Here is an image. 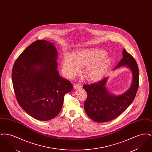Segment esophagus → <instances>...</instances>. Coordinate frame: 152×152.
I'll return each instance as SVG.
<instances>
[{
  "mask_svg": "<svg viewBox=\"0 0 152 152\" xmlns=\"http://www.w3.org/2000/svg\"><path fill=\"white\" fill-rule=\"evenodd\" d=\"M73 88L74 89H79V88H81V85L80 84H74L73 86Z\"/></svg>",
  "mask_w": 152,
  "mask_h": 152,
  "instance_id": "esophagus-1",
  "label": "esophagus"
}]
</instances>
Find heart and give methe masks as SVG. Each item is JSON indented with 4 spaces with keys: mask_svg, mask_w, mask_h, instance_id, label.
Wrapping results in <instances>:
<instances>
[{
    "mask_svg": "<svg viewBox=\"0 0 152 152\" xmlns=\"http://www.w3.org/2000/svg\"><path fill=\"white\" fill-rule=\"evenodd\" d=\"M107 52L99 48H83L72 55L65 53L62 60V69L67 77L72 78L80 72V66H86L84 75L89 81L100 80L110 64Z\"/></svg>",
    "mask_w": 152,
    "mask_h": 152,
    "instance_id": "heart-1",
    "label": "heart"
}]
</instances>
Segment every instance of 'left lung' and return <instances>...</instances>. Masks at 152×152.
<instances>
[{"label": "left lung", "mask_w": 152, "mask_h": 152, "mask_svg": "<svg viewBox=\"0 0 152 152\" xmlns=\"http://www.w3.org/2000/svg\"><path fill=\"white\" fill-rule=\"evenodd\" d=\"M123 57L114 70L122 66L129 68L132 73L130 88L125 93L116 96L110 94L106 84L108 77L92 84H85L87 93L84 102V109L87 115L97 123H105L120 116L134 100L139 86V71L137 64L133 57L125 49Z\"/></svg>", "instance_id": "8db88e82"}]
</instances>
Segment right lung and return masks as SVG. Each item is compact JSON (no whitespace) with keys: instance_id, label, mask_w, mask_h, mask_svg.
I'll return each mask as SVG.
<instances>
[{"instance_id":"obj_1","label":"right lung","mask_w":152,"mask_h":152,"mask_svg":"<svg viewBox=\"0 0 152 152\" xmlns=\"http://www.w3.org/2000/svg\"><path fill=\"white\" fill-rule=\"evenodd\" d=\"M54 44L39 40L16 59L12 71L15 94L19 105L36 120L48 121L61 110L64 97L73 89L59 75Z\"/></svg>"}]
</instances>
